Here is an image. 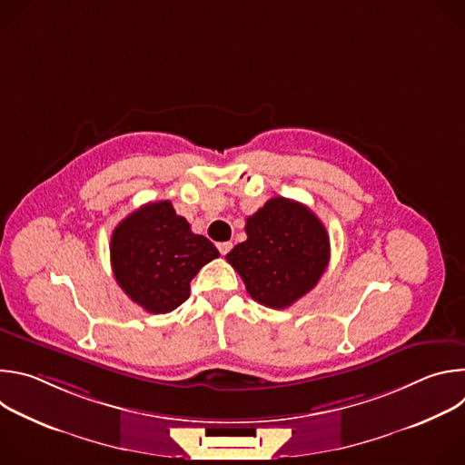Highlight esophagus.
Instances as JSON below:
<instances>
[{
	"mask_svg": "<svg viewBox=\"0 0 465 465\" xmlns=\"http://www.w3.org/2000/svg\"><path fill=\"white\" fill-rule=\"evenodd\" d=\"M217 248H219V252H221L223 255H226V253L232 250V242H230V241H226V242H219V244H217Z\"/></svg>",
	"mask_w": 465,
	"mask_h": 465,
	"instance_id": "obj_1",
	"label": "esophagus"
}]
</instances>
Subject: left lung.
<instances>
[{"label": "left lung", "instance_id": "left-lung-1", "mask_svg": "<svg viewBox=\"0 0 465 465\" xmlns=\"http://www.w3.org/2000/svg\"><path fill=\"white\" fill-rule=\"evenodd\" d=\"M246 241L228 255L248 294L285 309L312 291L329 262V235L303 204L274 196L246 219Z\"/></svg>", "mask_w": 465, "mask_h": 465}]
</instances>
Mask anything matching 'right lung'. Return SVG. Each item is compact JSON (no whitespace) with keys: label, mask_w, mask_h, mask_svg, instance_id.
<instances>
[{"label":"right lung","mask_w":465,"mask_h":465,"mask_svg":"<svg viewBox=\"0 0 465 465\" xmlns=\"http://www.w3.org/2000/svg\"><path fill=\"white\" fill-rule=\"evenodd\" d=\"M219 250L191 232L169 201L149 203L123 219L110 241L117 285L153 314L174 311L189 298V283Z\"/></svg>","instance_id":"obj_1"}]
</instances>
